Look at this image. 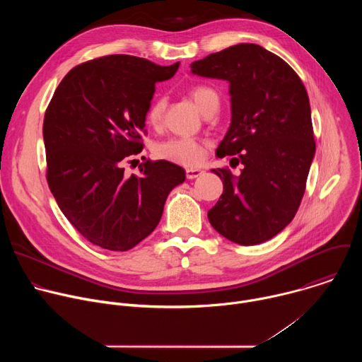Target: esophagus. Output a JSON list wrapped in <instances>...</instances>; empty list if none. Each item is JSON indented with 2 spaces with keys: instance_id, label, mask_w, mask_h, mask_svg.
Listing matches in <instances>:
<instances>
[{
  "instance_id": "1",
  "label": "esophagus",
  "mask_w": 362,
  "mask_h": 362,
  "mask_svg": "<svg viewBox=\"0 0 362 362\" xmlns=\"http://www.w3.org/2000/svg\"><path fill=\"white\" fill-rule=\"evenodd\" d=\"M203 175V170L200 169H186V177L187 179H196Z\"/></svg>"
}]
</instances>
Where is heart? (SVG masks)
<instances>
[{"mask_svg":"<svg viewBox=\"0 0 362 362\" xmlns=\"http://www.w3.org/2000/svg\"><path fill=\"white\" fill-rule=\"evenodd\" d=\"M189 95L203 115L209 113L215 107H219V95L216 90L209 86H193L189 90ZM165 109V98H154L146 113L147 123L153 127L160 126ZM204 148L206 141L196 137H169L154 144L153 151L159 159L183 166H197L204 159Z\"/></svg>","mask_w":362,"mask_h":362,"instance_id":"1","label":"heart"}]
</instances>
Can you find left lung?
<instances>
[{"mask_svg":"<svg viewBox=\"0 0 362 362\" xmlns=\"http://www.w3.org/2000/svg\"><path fill=\"white\" fill-rule=\"evenodd\" d=\"M190 67L229 81L232 123L216 156L243 166L239 176L228 168L212 170L223 193L209 222L235 243H262L293 219L315 154L305 86L286 62L257 44L232 45Z\"/></svg>","mask_w":362,"mask_h":362,"instance_id":"left-lung-1","label":"left lung"}]
</instances>
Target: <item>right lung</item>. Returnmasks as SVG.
<instances>
[{
  "label": "right lung",
  "mask_w": 362,
  "mask_h": 362,
  "mask_svg": "<svg viewBox=\"0 0 362 362\" xmlns=\"http://www.w3.org/2000/svg\"><path fill=\"white\" fill-rule=\"evenodd\" d=\"M177 69L127 54L98 57L71 69L49 101L42 124L47 183L93 245L134 247L158 226L170 190L185 182V170L168 160L143 162L140 176L127 177L123 168L143 150L154 84Z\"/></svg>",
  "instance_id": "obj_1"
}]
</instances>
